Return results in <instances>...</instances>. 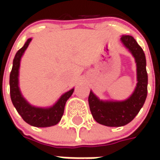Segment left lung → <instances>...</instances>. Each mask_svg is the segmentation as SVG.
Segmentation results:
<instances>
[{
	"label": "left lung",
	"mask_w": 160,
	"mask_h": 160,
	"mask_svg": "<svg viewBox=\"0 0 160 160\" xmlns=\"http://www.w3.org/2000/svg\"><path fill=\"white\" fill-rule=\"evenodd\" d=\"M121 41L134 56L137 66L138 83L134 93L127 100L122 102L100 101L92 92H90L88 97L90 111L95 121L108 127H121L130 122L141 111L148 95V73L144 51L132 36L123 35Z\"/></svg>",
	"instance_id": "1"
}]
</instances>
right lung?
I'll use <instances>...</instances> for the list:
<instances>
[{
  "label": "right lung",
  "instance_id": "1",
  "mask_svg": "<svg viewBox=\"0 0 160 160\" xmlns=\"http://www.w3.org/2000/svg\"><path fill=\"white\" fill-rule=\"evenodd\" d=\"M31 40L32 38L27 40L25 45L18 50V52L16 53L14 56L12 62V68L10 73V79H9L10 97L12 99V104L14 105L18 113L21 116L23 120L32 126L38 128L50 127L57 124L61 121L64 112V107L67 100L73 94V89H71L68 92L63 94L55 105L48 109L33 107L26 102L19 91L18 76H19V68L21 56L29 45Z\"/></svg>",
  "mask_w": 160,
  "mask_h": 160
}]
</instances>
